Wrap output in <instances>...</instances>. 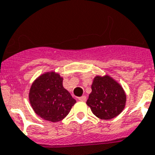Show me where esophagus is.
I'll return each instance as SVG.
<instances>
[{
    "label": "esophagus",
    "instance_id": "obj_1",
    "mask_svg": "<svg viewBox=\"0 0 155 155\" xmlns=\"http://www.w3.org/2000/svg\"><path fill=\"white\" fill-rule=\"evenodd\" d=\"M79 100L82 101V102H86L87 101V97L86 96H82V97H79Z\"/></svg>",
    "mask_w": 155,
    "mask_h": 155
}]
</instances>
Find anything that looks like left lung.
<instances>
[{"label": "left lung", "instance_id": "left-lung-1", "mask_svg": "<svg viewBox=\"0 0 155 155\" xmlns=\"http://www.w3.org/2000/svg\"><path fill=\"white\" fill-rule=\"evenodd\" d=\"M87 105L92 113L102 120H110L124 110L126 94L117 82L109 75L94 77Z\"/></svg>", "mask_w": 155, "mask_h": 155}]
</instances>
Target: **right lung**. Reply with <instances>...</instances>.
<instances>
[{"label":"right lung","mask_w":155,"mask_h":155,"mask_svg":"<svg viewBox=\"0 0 155 155\" xmlns=\"http://www.w3.org/2000/svg\"><path fill=\"white\" fill-rule=\"evenodd\" d=\"M31 107L42 119L51 122L63 120L76 102L63 87V78L54 71L37 78L29 93Z\"/></svg>","instance_id":"right-lung-1"}]
</instances>
